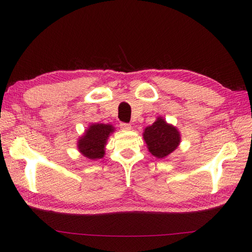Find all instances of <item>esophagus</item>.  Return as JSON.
<instances>
[{"instance_id": "34e87169", "label": "esophagus", "mask_w": 252, "mask_h": 252, "mask_svg": "<svg viewBox=\"0 0 252 252\" xmlns=\"http://www.w3.org/2000/svg\"><path fill=\"white\" fill-rule=\"evenodd\" d=\"M120 126H121V129H123V130H130L131 129V125H129V123L122 122V123H120Z\"/></svg>"}]
</instances>
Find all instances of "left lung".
<instances>
[{
    "instance_id": "left-lung-1",
    "label": "left lung",
    "mask_w": 252,
    "mask_h": 252,
    "mask_svg": "<svg viewBox=\"0 0 252 252\" xmlns=\"http://www.w3.org/2000/svg\"><path fill=\"white\" fill-rule=\"evenodd\" d=\"M149 151L157 158H165L180 143V134L176 127L159 118L152 126L146 127L143 133Z\"/></svg>"
}]
</instances>
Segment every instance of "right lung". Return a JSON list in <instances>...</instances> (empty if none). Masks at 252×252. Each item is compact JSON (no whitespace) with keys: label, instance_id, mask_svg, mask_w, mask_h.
Returning <instances> with one entry per match:
<instances>
[{"label":"right lung","instance_id":"add662e5","mask_svg":"<svg viewBox=\"0 0 252 252\" xmlns=\"http://www.w3.org/2000/svg\"><path fill=\"white\" fill-rule=\"evenodd\" d=\"M111 132H113L112 126L102 123L90 126L85 134L79 140L78 148L80 152L91 160L101 159L104 156V146Z\"/></svg>","mask_w":252,"mask_h":252}]
</instances>
